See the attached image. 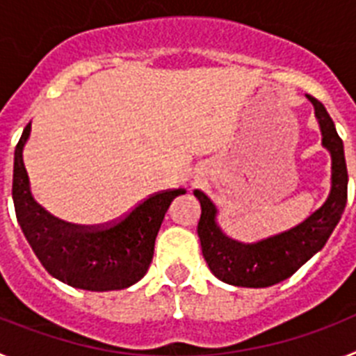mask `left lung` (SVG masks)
I'll return each instance as SVG.
<instances>
[{
	"mask_svg": "<svg viewBox=\"0 0 356 356\" xmlns=\"http://www.w3.org/2000/svg\"><path fill=\"white\" fill-rule=\"evenodd\" d=\"M308 99L316 108L323 144L332 153V191L325 205L301 225L266 241L242 244L222 234L216 222L217 210L213 203L207 194L194 191V196L201 203V217L197 222L201 251L210 271L225 284L259 289L284 282L325 246L341 221L348 201L344 144L325 105L312 96H308Z\"/></svg>",
	"mask_w": 356,
	"mask_h": 356,
	"instance_id": "obj_1",
	"label": "left lung"
}]
</instances>
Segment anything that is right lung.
Returning a JSON list of instances; mask_svg holds the SVG:
<instances>
[{
  "instance_id": "1",
  "label": "right lung",
  "mask_w": 356,
  "mask_h": 356,
  "mask_svg": "<svg viewBox=\"0 0 356 356\" xmlns=\"http://www.w3.org/2000/svg\"><path fill=\"white\" fill-rule=\"evenodd\" d=\"M31 124L24 128L14 153L15 216L44 269L56 280L83 291H119L147 273L155 238L171 201L184 188L151 194L118 221L102 226H74L58 221L33 200L23 162Z\"/></svg>"
}]
</instances>
